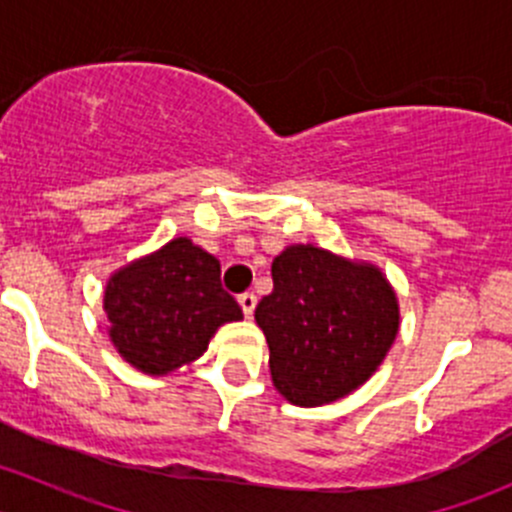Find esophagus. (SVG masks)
<instances>
[{
    "label": "esophagus",
    "mask_w": 512,
    "mask_h": 512,
    "mask_svg": "<svg viewBox=\"0 0 512 512\" xmlns=\"http://www.w3.org/2000/svg\"><path fill=\"white\" fill-rule=\"evenodd\" d=\"M237 302H240L242 312H245V317H252V312H255V304H257V297L252 292H245L237 297Z\"/></svg>",
    "instance_id": "1"
}]
</instances>
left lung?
<instances>
[{"mask_svg":"<svg viewBox=\"0 0 512 512\" xmlns=\"http://www.w3.org/2000/svg\"><path fill=\"white\" fill-rule=\"evenodd\" d=\"M272 292L255 309L277 391L322 406L359 389L399 334V302L379 267L289 245L272 262Z\"/></svg>","mask_w":512,"mask_h":512,"instance_id":"obj_1","label":"left lung"}]
</instances>
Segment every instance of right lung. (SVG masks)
Returning <instances> with one entry per match:
<instances>
[{"label": "right lung", "instance_id": "right-lung-1", "mask_svg": "<svg viewBox=\"0 0 512 512\" xmlns=\"http://www.w3.org/2000/svg\"><path fill=\"white\" fill-rule=\"evenodd\" d=\"M103 309L118 354L151 376L195 361L218 327L242 319L220 285V262L188 237L113 272Z\"/></svg>", "mask_w": 512, "mask_h": 512}]
</instances>
